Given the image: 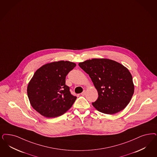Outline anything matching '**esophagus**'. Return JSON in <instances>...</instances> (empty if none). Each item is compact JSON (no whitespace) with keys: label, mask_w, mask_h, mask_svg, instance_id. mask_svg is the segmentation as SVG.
Returning <instances> with one entry per match:
<instances>
[{"label":"esophagus","mask_w":157,"mask_h":157,"mask_svg":"<svg viewBox=\"0 0 157 157\" xmlns=\"http://www.w3.org/2000/svg\"><path fill=\"white\" fill-rule=\"evenodd\" d=\"M85 94H86V92H85V91L84 90V91H83V92L82 93H81V94L82 96H85Z\"/></svg>","instance_id":"esophagus-1"}]
</instances>
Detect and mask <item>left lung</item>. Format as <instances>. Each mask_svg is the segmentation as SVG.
<instances>
[{
	"label": "left lung",
	"instance_id": "obj_1",
	"mask_svg": "<svg viewBox=\"0 0 157 157\" xmlns=\"http://www.w3.org/2000/svg\"><path fill=\"white\" fill-rule=\"evenodd\" d=\"M79 66L90 77L98 97L92 103L104 114H114L124 109L134 93L133 78L129 70L111 59H93L79 63Z\"/></svg>",
	"mask_w": 157,
	"mask_h": 157
}]
</instances>
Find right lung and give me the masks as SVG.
<instances>
[{
  "label": "right lung",
  "mask_w": 157,
  "mask_h": 157,
  "mask_svg": "<svg viewBox=\"0 0 157 157\" xmlns=\"http://www.w3.org/2000/svg\"><path fill=\"white\" fill-rule=\"evenodd\" d=\"M75 66L72 62L59 61L43 65L35 72L28 85V97L39 114L57 117L72 107L76 96L65 85V78Z\"/></svg>",
  "instance_id": "obj_1"
}]
</instances>
